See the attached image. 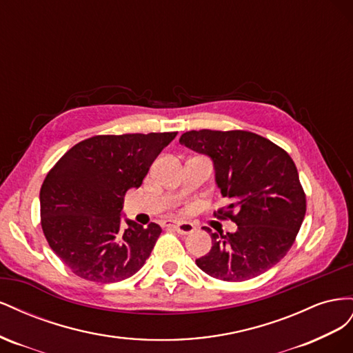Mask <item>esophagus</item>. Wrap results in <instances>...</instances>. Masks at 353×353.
<instances>
[{"instance_id": "34e87169", "label": "esophagus", "mask_w": 353, "mask_h": 353, "mask_svg": "<svg viewBox=\"0 0 353 353\" xmlns=\"http://www.w3.org/2000/svg\"><path fill=\"white\" fill-rule=\"evenodd\" d=\"M163 227H170L174 228L181 236H188V234L194 232L196 227L191 222H184V221H165Z\"/></svg>"}]
</instances>
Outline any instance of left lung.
<instances>
[{"label":"left lung","mask_w":353,"mask_h":353,"mask_svg":"<svg viewBox=\"0 0 353 353\" xmlns=\"http://www.w3.org/2000/svg\"><path fill=\"white\" fill-rule=\"evenodd\" d=\"M179 143L208 156L215 183L231 205L219 218L234 232H212V249L199 268L222 281L254 279L279 263L292 248L305 218L306 199L296 165L283 148L248 131H190Z\"/></svg>","instance_id":"8db88e82"}]
</instances>
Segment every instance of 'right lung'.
I'll use <instances>...</instances> for the list:
<instances>
[{
	"mask_svg": "<svg viewBox=\"0 0 353 353\" xmlns=\"http://www.w3.org/2000/svg\"><path fill=\"white\" fill-rule=\"evenodd\" d=\"M176 132L97 135L73 145L41 187V225L68 268L81 279H130L162 232L123 219V197L141 185L154 159Z\"/></svg>",
	"mask_w": 353,
	"mask_h": 353,
	"instance_id": "1",
	"label": "right lung"
}]
</instances>
